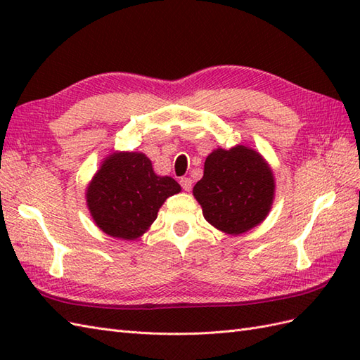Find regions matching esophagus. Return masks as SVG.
Segmentation results:
<instances>
[{"label":"esophagus","mask_w":360,"mask_h":360,"mask_svg":"<svg viewBox=\"0 0 360 360\" xmlns=\"http://www.w3.org/2000/svg\"><path fill=\"white\" fill-rule=\"evenodd\" d=\"M181 186H182V188L186 190V192H190V190H192V179L190 178H181Z\"/></svg>","instance_id":"obj_1"}]
</instances>
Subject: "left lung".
I'll return each mask as SVG.
<instances>
[{
  "label": "left lung",
  "instance_id": "obj_1",
  "mask_svg": "<svg viewBox=\"0 0 360 360\" xmlns=\"http://www.w3.org/2000/svg\"><path fill=\"white\" fill-rule=\"evenodd\" d=\"M209 224L227 235H241L263 223L275 198L274 172L248 145L215 148L205 158L204 176L193 187Z\"/></svg>",
  "mask_w": 360,
  "mask_h": 360
}]
</instances>
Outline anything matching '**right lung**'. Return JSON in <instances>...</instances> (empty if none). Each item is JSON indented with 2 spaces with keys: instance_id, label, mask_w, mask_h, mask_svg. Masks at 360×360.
Instances as JSON below:
<instances>
[{
  "instance_id": "1",
  "label": "right lung",
  "mask_w": 360,
  "mask_h": 360,
  "mask_svg": "<svg viewBox=\"0 0 360 360\" xmlns=\"http://www.w3.org/2000/svg\"><path fill=\"white\" fill-rule=\"evenodd\" d=\"M181 192L170 176H159L141 151L106 156L86 187V205L96 226L120 240H137L158 218L167 198Z\"/></svg>"
}]
</instances>
